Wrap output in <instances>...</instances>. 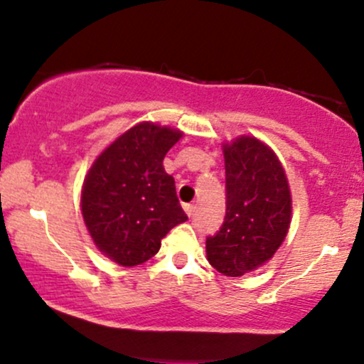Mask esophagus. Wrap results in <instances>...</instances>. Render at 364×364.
Returning <instances> with one entry per match:
<instances>
[{
    "label": "esophagus",
    "mask_w": 364,
    "mask_h": 364,
    "mask_svg": "<svg viewBox=\"0 0 364 364\" xmlns=\"http://www.w3.org/2000/svg\"><path fill=\"white\" fill-rule=\"evenodd\" d=\"M194 208H196V207H194L193 203H186V205H183V210H186V214L189 215V218H193V214H194Z\"/></svg>",
    "instance_id": "1"
}]
</instances>
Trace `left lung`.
Wrapping results in <instances>:
<instances>
[{
  "mask_svg": "<svg viewBox=\"0 0 364 364\" xmlns=\"http://www.w3.org/2000/svg\"><path fill=\"white\" fill-rule=\"evenodd\" d=\"M226 215L207 237V260L215 271L239 278L262 267L285 240L292 198L285 170L260 139L240 136L223 145Z\"/></svg>",
  "mask_w": 364,
  "mask_h": 364,
  "instance_id": "1",
  "label": "left lung"
}]
</instances>
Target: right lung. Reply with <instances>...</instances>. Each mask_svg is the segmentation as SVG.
<instances>
[{"mask_svg": "<svg viewBox=\"0 0 364 364\" xmlns=\"http://www.w3.org/2000/svg\"><path fill=\"white\" fill-rule=\"evenodd\" d=\"M182 132L141 122L118 136L90 168L81 210L95 246L124 267L150 260L161 239L187 221L175 181L164 171Z\"/></svg>", "mask_w": 364, "mask_h": 364, "instance_id": "add662e5", "label": "right lung"}]
</instances>
